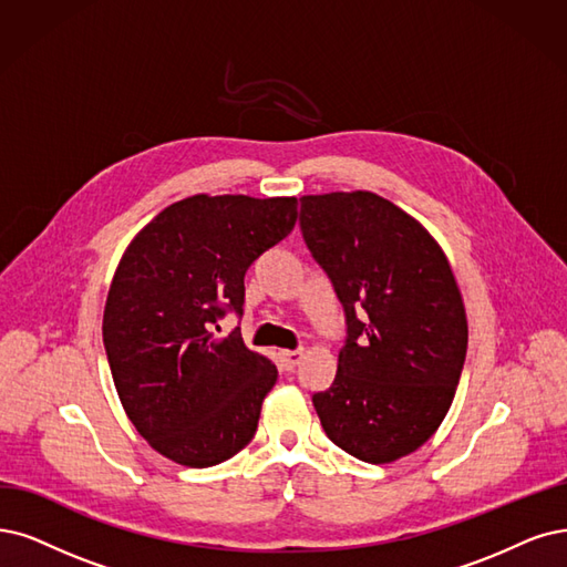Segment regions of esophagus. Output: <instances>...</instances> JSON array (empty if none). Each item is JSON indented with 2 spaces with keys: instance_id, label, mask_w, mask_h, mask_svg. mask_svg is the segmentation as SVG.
Here are the masks:
<instances>
[{
  "instance_id": "34e87169",
  "label": "esophagus",
  "mask_w": 567,
  "mask_h": 567,
  "mask_svg": "<svg viewBox=\"0 0 567 567\" xmlns=\"http://www.w3.org/2000/svg\"><path fill=\"white\" fill-rule=\"evenodd\" d=\"M301 358H303L301 350H282V352H280V360H282V364H285L287 371L295 369V367L301 362Z\"/></svg>"
}]
</instances>
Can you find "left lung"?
<instances>
[{
  "label": "left lung",
  "instance_id": "1",
  "mask_svg": "<svg viewBox=\"0 0 567 567\" xmlns=\"http://www.w3.org/2000/svg\"><path fill=\"white\" fill-rule=\"evenodd\" d=\"M299 224L346 316L337 379L312 406L339 449L392 463L442 425L463 373L453 270L421 224L371 192L303 196Z\"/></svg>",
  "mask_w": 567,
  "mask_h": 567
}]
</instances>
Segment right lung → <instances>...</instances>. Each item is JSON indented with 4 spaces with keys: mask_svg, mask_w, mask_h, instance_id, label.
Instances as JSON below:
<instances>
[{
    "mask_svg": "<svg viewBox=\"0 0 567 567\" xmlns=\"http://www.w3.org/2000/svg\"><path fill=\"white\" fill-rule=\"evenodd\" d=\"M297 224V198L192 196L165 207L125 249L102 341L118 400L161 455L213 467L243 451L278 369L243 343L245 272Z\"/></svg>",
    "mask_w": 567,
    "mask_h": 567,
    "instance_id": "add662e5",
    "label": "right lung"
}]
</instances>
